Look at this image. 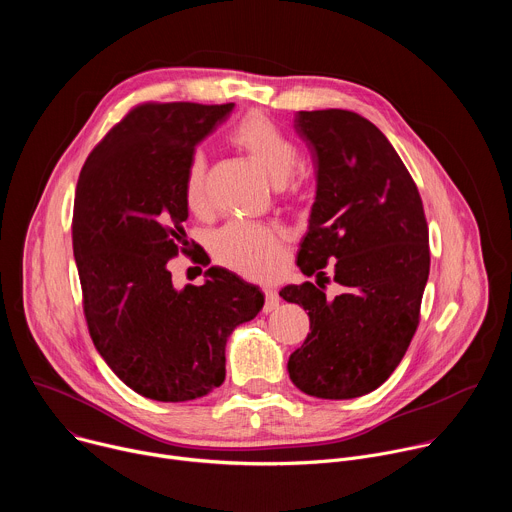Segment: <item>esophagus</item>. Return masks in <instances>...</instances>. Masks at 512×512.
Instances as JSON below:
<instances>
[{"label": "esophagus", "instance_id": "1", "mask_svg": "<svg viewBox=\"0 0 512 512\" xmlns=\"http://www.w3.org/2000/svg\"><path fill=\"white\" fill-rule=\"evenodd\" d=\"M279 308V294L275 289H271V287H267L265 289V304H263V312L265 314H269V312H273V310H277Z\"/></svg>", "mask_w": 512, "mask_h": 512}]
</instances>
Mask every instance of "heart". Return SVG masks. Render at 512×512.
Returning a JSON list of instances; mask_svg holds the SVG:
<instances>
[{
  "mask_svg": "<svg viewBox=\"0 0 512 512\" xmlns=\"http://www.w3.org/2000/svg\"><path fill=\"white\" fill-rule=\"evenodd\" d=\"M231 139L251 156L273 184H283L298 166L300 154L296 143L261 113H249L235 127ZM184 200L194 210L206 202V158L202 152H194L188 160ZM212 253L225 267L253 279L277 275L283 263L279 233L245 221H233L214 233Z\"/></svg>",
  "mask_w": 512,
  "mask_h": 512,
  "instance_id": "b5f03b06",
  "label": "heart"
}]
</instances>
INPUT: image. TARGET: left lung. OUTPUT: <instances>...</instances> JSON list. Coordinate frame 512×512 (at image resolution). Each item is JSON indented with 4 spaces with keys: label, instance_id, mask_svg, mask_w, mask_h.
Returning a JSON list of instances; mask_svg holds the SVG:
<instances>
[{
    "label": "left lung",
    "instance_id": "1",
    "mask_svg": "<svg viewBox=\"0 0 512 512\" xmlns=\"http://www.w3.org/2000/svg\"><path fill=\"white\" fill-rule=\"evenodd\" d=\"M296 133L316 168V198L298 267L316 283L279 296L310 316L291 352V383L318 399H354L397 369L419 324L429 277V233L421 196L379 127L352 111H298ZM337 259L343 291L326 299L321 269Z\"/></svg>",
    "mask_w": 512,
    "mask_h": 512
}]
</instances>
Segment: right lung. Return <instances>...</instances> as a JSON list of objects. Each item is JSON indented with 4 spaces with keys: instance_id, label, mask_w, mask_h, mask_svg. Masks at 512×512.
Instances as JSON below:
<instances>
[{
    "instance_id": "right-lung-1",
    "label": "right lung",
    "mask_w": 512,
    "mask_h": 512,
    "mask_svg": "<svg viewBox=\"0 0 512 512\" xmlns=\"http://www.w3.org/2000/svg\"><path fill=\"white\" fill-rule=\"evenodd\" d=\"M233 109L139 105L79 176L72 249L91 338L109 369L154 401H192L221 387L229 336L265 302L257 285L225 267H208L202 285L182 289L168 269L186 237L188 160Z\"/></svg>"
}]
</instances>
